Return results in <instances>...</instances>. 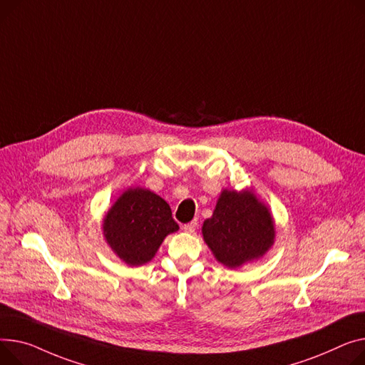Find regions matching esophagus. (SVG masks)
Returning a JSON list of instances; mask_svg holds the SVG:
<instances>
[{"mask_svg": "<svg viewBox=\"0 0 365 365\" xmlns=\"http://www.w3.org/2000/svg\"><path fill=\"white\" fill-rule=\"evenodd\" d=\"M197 226H198V223H197V220H193V222H190V223H187V225H185L183 226V230L186 232V233H193L195 232V229H197Z\"/></svg>", "mask_w": 365, "mask_h": 365, "instance_id": "esophagus-1", "label": "esophagus"}]
</instances>
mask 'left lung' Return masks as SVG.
Wrapping results in <instances>:
<instances>
[{"label": "left lung", "instance_id": "obj_1", "mask_svg": "<svg viewBox=\"0 0 365 365\" xmlns=\"http://www.w3.org/2000/svg\"><path fill=\"white\" fill-rule=\"evenodd\" d=\"M202 235L215 258L235 269L273 245L274 225L254 193L223 190L212 217L204 222Z\"/></svg>", "mask_w": 365, "mask_h": 365}]
</instances>
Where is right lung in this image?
<instances>
[{
  "label": "right lung",
  "instance_id": "obj_1",
  "mask_svg": "<svg viewBox=\"0 0 365 365\" xmlns=\"http://www.w3.org/2000/svg\"><path fill=\"white\" fill-rule=\"evenodd\" d=\"M179 229L168 204L148 189H129L107 212L104 235L130 265L148 262L168 233Z\"/></svg>",
  "mask_w": 365,
  "mask_h": 365
}]
</instances>
